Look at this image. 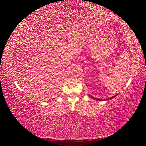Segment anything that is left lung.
<instances>
[{"label": "left lung", "mask_w": 146, "mask_h": 146, "mask_svg": "<svg viewBox=\"0 0 146 146\" xmlns=\"http://www.w3.org/2000/svg\"><path fill=\"white\" fill-rule=\"evenodd\" d=\"M117 94H116V96H113V97H111V98H108V99H107L106 100H110V99H113V98H114V97H116V96H117ZM91 98H92V99H96V100H100V101H102V100H104V99H97V98H94L93 97H91Z\"/></svg>", "instance_id": "left-lung-1"}]
</instances>
